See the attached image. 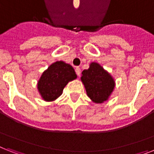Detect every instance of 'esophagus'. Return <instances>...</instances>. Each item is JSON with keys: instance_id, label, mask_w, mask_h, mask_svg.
I'll use <instances>...</instances> for the list:
<instances>
[{"instance_id": "34e87169", "label": "esophagus", "mask_w": 154, "mask_h": 154, "mask_svg": "<svg viewBox=\"0 0 154 154\" xmlns=\"http://www.w3.org/2000/svg\"><path fill=\"white\" fill-rule=\"evenodd\" d=\"M75 71H76V73H77V76L79 77L80 75H81V69L79 67H77V68L75 69Z\"/></svg>"}]
</instances>
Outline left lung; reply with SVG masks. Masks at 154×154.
<instances>
[{"label": "left lung", "mask_w": 154, "mask_h": 154, "mask_svg": "<svg viewBox=\"0 0 154 154\" xmlns=\"http://www.w3.org/2000/svg\"><path fill=\"white\" fill-rule=\"evenodd\" d=\"M81 80L88 97L97 103L107 100L115 88L113 77L97 62H92L88 69L82 71Z\"/></svg>", "instance_id": "left-lung-1"}]
</instances>
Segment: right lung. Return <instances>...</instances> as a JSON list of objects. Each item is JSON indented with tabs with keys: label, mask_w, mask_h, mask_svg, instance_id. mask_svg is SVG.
Segmentation results:
<instances>
[{
	"label": "right lung",
	"mask_w": 154,
	"mask_h": 154,
	"mask_svg": "<svg viewBox=\"0 0 154 154\" xmlns=\"http://www.w3.org/2000/svg\"><path fill=\"white\" fill-rule=\"evenodd\" d=\"M76 78L74 69L69 64L58 61L42 73L37 87L45 101H54L62 94L66 85Z\"/></svg>",
	"instance_id": "obj_1"
}]
</instances>
